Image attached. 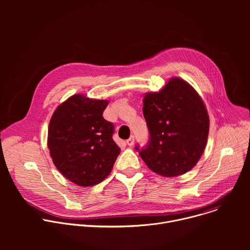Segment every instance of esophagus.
<instances>
[{"instance_id": "esophagus-1", "label": "esophagus", "mask_w": 250, "mask_h": 250, "mask_svg": "<svg viewBox=\"0 0 250 250\" xmlns=\"http://www.w3.org/2000/svg\"><path fill=\"white\" fill-rule=\"evenodd\" d=\"M126 144L128 146H132L133 144H134V137L133 136H130L127 140H126Z\"/></svg>"}]
</instances>
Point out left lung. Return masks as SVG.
I'll use <instances>...</instances> for the list:
<instances>
[{
    "label": "left lung",
    "instance_id": "1",
    "mask_svg": "<svg viewBox=\"0 0 250 250\" xmlns=\"http://www.w3.org/2000/svg\"><path fill=\"white\" fill-rule=\"evenodd\" d=\"M144 116L149 131L147 145L135 146L150 170L175 177L190 171L201 158L209 121L199 94L187 82L172 78L158 93H147Z\"/></svg>",
    "mask_w": 250,
    "mask_h": 250
}]
</instances>
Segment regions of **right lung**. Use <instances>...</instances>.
I'll list each match as a JSON object with an SVG mask.
<instances>
[{
  "label": "right lung",
  "instance_id": "obj_1",
  "mask_svg": "<svg viewBox=\"0 0 250 250\" xmlns=\"http://www.w3.org/2000/svg\"><path fill=\"white\" fill-rule=\"evenodd\" d=\"M108 104L74 95L58 106L49 123L47 146L54 165L82 187L104 180L121 152L113 139V123L103 118Z\"/></svg>",
  "mask_w": 250,
  "mask_h": 250
}]
</instances>
